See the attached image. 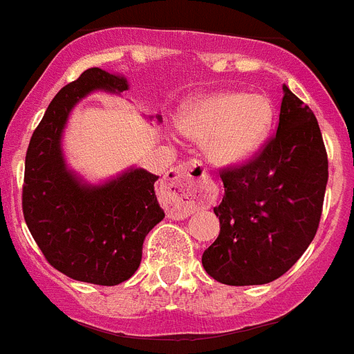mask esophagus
Wrapping results in <instances>:
<instances>
[{"mask_svg": "<svg viewBox=\"0 0 354 354\" xmlns=\"http://www.w3.org/2000/svg\"><path fill=\"white\" fill-rule=\"evenodd\" d=\"M163 194L171 218L183 219L214 200L209 171L200 160H187L165 174Z\"/></svg>", "mask_w": 354, "mask_h": 354, "instance_id": "34e87169", "label": "esophagus"}]
</instances>
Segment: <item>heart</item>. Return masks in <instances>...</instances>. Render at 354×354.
I'll return each mask as SVG.
<instances>
[{
	"mask_svg": "<svg viewBox=\"0 0 354 354\" xmlns=\"http://www.w3.org/2000/svg\"><path fill=\"white\" fill-rule=\"evenodd\" d=\"M275 108L264 93H218L183 109L180 127L196 140L207 138L210 158L239 163L259 151L272 131Z\"/></svg>",
	"mask_w": 354,
	"mask_h": 354,
	"instance_id": "b5f03b06",
	"label": "heart"
}]
</instances>
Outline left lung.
Returning <instances> with one entry per match:
<instances>
[{
	"label": "left lung",
	"mask_w": 354,
	"mask_h": 354,
	"mask_svg": "<svg viewBox=\"0 0 354 354\" xmlns=\"http://www.w3.org/2000/svg\"><path fill=\"white\" fill-rule=\"evenodd\" d=\"M283 90L277 131L252 158L219 171L225 194L214 212L221 230L201 263L223 284L272 283L301 259L319 228L328 153L313 111Z\"/></svg>",
	"instance_id": "left-lung-1"
}]
</instances>
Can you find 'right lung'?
<instances>
[{
	"mask_svg": "<svg viewBox=\"0 0 354 354\" xmlns=\"http://www.w3.org/2000/svg\"><path fill=\"white\" fill-rule=\"evenodd\" d=\"M126 77L90 68L50 102L25 158L23 216L53 268L82 283L115 286L131 277L142 245L163 219L154 176L131 169L99 187L84 185L66 169L62 127L71 108L93 90H127Z\"/></svg>",
	"mask_w": 354,
	"mask_h": 354,
	"instance_id": "obj_1",
	"label": "right lung"
}]
</instances>
